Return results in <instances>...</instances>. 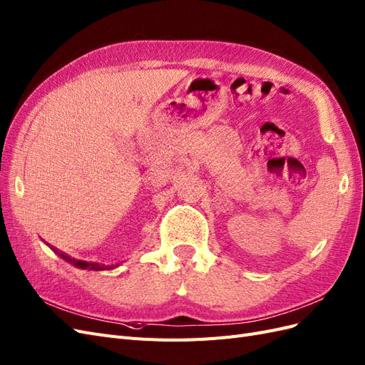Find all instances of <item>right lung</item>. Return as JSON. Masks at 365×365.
I'll use <instances>...</instances> for the list:
<instances>
[{
	"instance_id": "add662e5",
	"label": "right lung",
	"mask_w": 365,
	"mask_h": 365,
	"mask_svg": "<svg viewBox=\"0 0 365 365\" xmlns=\"http://www.w3.org/2000/svg\"><path fill=\"white\" fill-rule=\"evenodd\" d=\"M54 252L58 254L59 257H62L65 262H68V263H71V264H74V267H77V268H81V269H93V271H103V269H108L109 267H105V264H98V263H96V262H85V260H76V259H73V257H70L68 254H65V252H62V251H59L58 248H54V247H50ZM111 268H114V267H111ZM109 268V269H111Z\"/></svg>"
}]
</instances>
